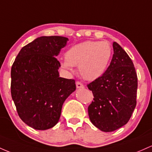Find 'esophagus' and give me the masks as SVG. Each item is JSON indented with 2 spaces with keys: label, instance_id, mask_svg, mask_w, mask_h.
Listing matches in <instances>:
<instances>
[{
  "label": "esophagus",
  "instance_id": "obj_1",
  "mask_svg": "<svg viewBox=\"0 0 152 152\" xmlns=\"http://www.w3.org/2000/svg\"><path fill=\"white\" fill-rule=\"evenodd\" d=\"M76 87L77 88H84V85L81 83V82H76Z\"/></svg>",
  "mask_w": 152,
  "mask_h": 152
}]
</instances>
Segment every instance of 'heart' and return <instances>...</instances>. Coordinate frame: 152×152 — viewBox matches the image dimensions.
<instances>
[{
	"instance_id": "1",
	"label": "heart",
	"mask_w": 152,
	"mask_h": 152,
	"mask_svg": "<svg viewBox=\"0 0 152 152\" xmlns=\"http://www.w3.org/2000/svg\"><path fill=\"white\" fill-rule=\"evenodd\" d=\"M113 54V49L108 42L85 41L72 46L64 54L65 60L61 65L65 69L78 66L81 76L85 80L93 81L106 71Z\"/></svg>"
}]
</instances>
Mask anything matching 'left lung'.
I'll use <instances>...</instances> for the list:
<instances>
[{
	"label": "left lung",
	"instance_id": "1",
	"mask_svg": "<svg viewBox=\"0 0 152 152\" xmlns=\"http://www.w3.org/2000/svg\"><path fill=\"white\" fill-rule=\"evenodd\" d=\"M113 55L102 77L88 84L93 100L88 106L90 121L104 132L126 124L136 105L138 80L134 63L126 52L113 42Z\"/></svg>",
	"mask_w": 152,
	"mask_h": 152
}]
</instances>
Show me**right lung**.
<instances>
[{
	"label": "right lung",
	"mask_w": 152,
	"mask_h": 152,
	"mask_svg": "<svg viewBox=\"0 0 152 152\" xmlns=\"http://www.w3.org/2000/svg\"><path fill=\"white\" fill-rule=\"evenodd\" d=\"M69 40L41 37L24 46L11 67V97L19 117L28 126L47 130L59 121L64 100L76 89L75 81L60 77L55 57Z\"/></svg>",
	"instance_id": "right-lung-1"
}]
</instances>
